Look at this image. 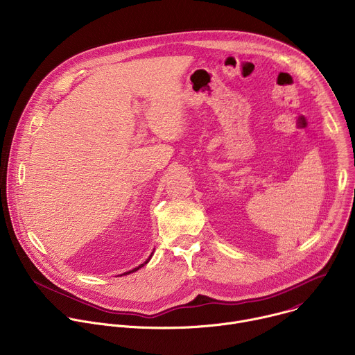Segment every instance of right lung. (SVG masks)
Instances as JSON below:
<instances>
[{"label":"right lung","instance_id":"obj_1","mask_svg":"<svg viewBox=\"0 0 355 355\" xmlns=\"http://www.w3.org/2000/svg\"><path fill=\"white\" fill-rule=\"evenodd\" d=\"M151 254H153V252H151ZM150 259H151V256H150V257H148V259H147V260H146V263H144V264H147V263H148V260H150ZM144 264H141V266H139V267H136V268H133V270H132V271H129V272H125V274H130V272H135V271H137V270H139V268H141V267H143V266H144Z\"/></svg>","mask_w":355,"mask_h":355}]
</instances>
